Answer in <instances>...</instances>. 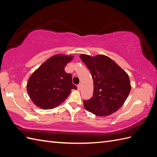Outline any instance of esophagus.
Returning a JSON list of instances; mask_svg holds the SVG:
<instances>
[{
    "mask_svg": "<svg viewBox=\"0 0 157 157\" xmlns=\"http://www.w3.org/2000/svg\"><path fill=\"white\" fill-rule=\"evenodd\" d=\"M81 86H82V85L81 84H79L77 85V87H78V89L80 90L81 89Z\"/></svg>",
    "mask_w": 157,
    "mask_h": 157,
    "instance_id": "1",
    "label": "esophagus"
}]
</instances>
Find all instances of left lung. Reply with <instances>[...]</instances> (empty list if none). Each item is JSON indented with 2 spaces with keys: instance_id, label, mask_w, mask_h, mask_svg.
I'll return each mask as SVG.
<instances>
[{
  "instance_id": "obj_1",
  "label": "left lung",
  "mask_w": 157,
  "mask_h": 157,
  "mask_svg": "<svg viewBox=\"0 0 157 157\" xmlns=\"http://www.w3.org/2000/svg\"><path fill=\"white\" fill-rule=\"evenodd\" d=\"M91 73L94 92L84 101L85 109L98 116H107L117 111L126 101L131 90L128 75L112 59L105 55H80Z\"/></svg>"
}]
</instances>
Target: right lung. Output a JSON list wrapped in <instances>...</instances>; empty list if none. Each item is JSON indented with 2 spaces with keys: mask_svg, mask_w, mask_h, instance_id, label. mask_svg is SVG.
Wrapping results in <instances>:
<instances>
[{
  "mask_svg": "<svg viewBox=\"0 0 157 157\" xmlns=\"http://www.w3.org/2000/svg\"><path fill=\"white\" fill-rule=\"evenodd\" d=\"M74 56L56 54L48 58L35 71L28 79L27 90L37 107L51 109L67 98L72 89H77L72 83V75L64 68Z\"/></svg>",
  "mask_w": 157,
  "mask_h": 157,
  "instance_id": "right-lung-1",
  "label": "right lung"
}]
</instances>
